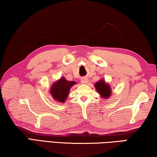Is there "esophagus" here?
<instances>
[{
	"label": "esophagus",
	"instance_id": "1",
	"mask_svg": "<svg viewBox=\"0 0 157 157\" xmlns=\"http://www.w3.org/2000/svg\"><path fill=\"white\" fill-rule=\"evenodd\" d=\"M87 82H88V79L85 78H84L81 79V83L82 84H86Z\"/></svg>",
	"mask_w": 157,
	"mask_h": 157
}]
</instances>
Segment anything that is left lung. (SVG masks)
Instances as JSON below:
<instances>
[{"mask_svg": "<svg viewBox=\"0 0 157 157\" xmlns=\"http://www.w3.org/2000/svg\"><path fill=\"white\" fill-rule=\"evenodd\" d=\"M94 86L98 93L101 95L102 99H109V97L111 95V86L105 82L104 79H100L99 82L94 84Z\"/></svg>", "mask_w": 157, "mask_h": 157, "instance_id": "1", "label": "left lung"}]
</instances>
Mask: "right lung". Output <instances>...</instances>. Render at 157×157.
Wrapping results in <instances>:
<instances>
[{
    "label": "right lung",
    "instance_id": "add662e5",
    "mask_svg": "<svg viewBox=\"0 0 157 157\" xmlns=\"http://www.w3.org/2000/svg\"><path fill=\"white\" fill-rule=\"evenodd\" d=\"M76 83L75 81H67L65 78H60L51 85V94L57 101L63 103L68 97L71 86L76 85Z\"/></svg>",
    "mask_w": 157,
    "mask_h": 157
}]
</instances>
